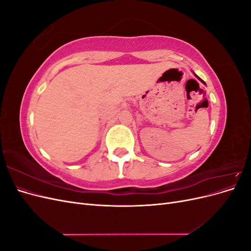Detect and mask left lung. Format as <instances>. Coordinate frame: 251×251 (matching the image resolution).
Masks as SVG:
<instances>
[{
	"instance_id": "8db88e82",
	"label": "left lung",
	"mask_w": 251,
	"mask_h": 251,
	"mask_svg": "<svg viewBox=\"0 0 251 251\" xmlns=\"http://www.w3.org/2000/svg\"><path fill=\"white\" fill-rule=\"evenodd\" d=\"M195 75H196V74H195ZM196 77H197V78H198V79H199V80H200V81H202V82H203V83H204V85H205V82H204V81H203V80H202V79H201V78H200V77H199V76H198V75H196Z\"/></svg>"
}]
</instances>
